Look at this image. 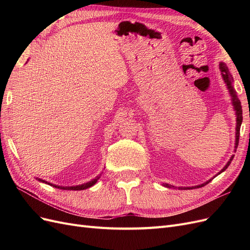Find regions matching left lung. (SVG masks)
Returning a JSON list of instances; mask_svg holds the SVG:
<instances>
[{"mask_svg": "<svg viewBox=\"0 0 250 250\" xmlns=\"http://www.w3.org/2000/svg\"><path fill=\"white\" fill-rule=\"evenodd\" d=\"M219 67H220V71H221V74H222L223 80H224V82L226 83V86H228L229 92V94H230V96H231V101H232L233 108H234V110H236L237 125H236V146H234V152H236L237 148H238V144H239L240 127H241V124H242V120H243V117H242V106H241V102H240V100H239V98L237 97L236 90H234V88H233V86H232L233 78H232V76H231V74L229 73V69H228V66H226V64H225L224 62H220V63H219ZM233 156H234V155H232V156L229 158V161L228 162V164H226V165L224 166V168H223L220 172H219V173L217 174V175H219V174L224 172L226 169H228V167L230 165V163H231V161H232ZM217 175H216V176H217ZM216 176H214V177H216ZM214 177H213V178H214ZM213 178H211V179H213ZM211 179L206 181V183L202 184V185H199V186L187 187V188H181V187H179V188H184V190H188V188H201V187H203V186L208 185V183H210ZM164 186L167 187V188H171V187L174 188V186H170V185H168V184H165Z\"/></svg>", "mask_w": 250, "mask_h": 250, "instance_id": "8db88e82", "label": "left lung"}]
</instances>
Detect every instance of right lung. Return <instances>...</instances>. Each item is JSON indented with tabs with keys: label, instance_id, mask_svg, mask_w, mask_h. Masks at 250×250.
Returning <instances> with one entry per match:
<instances>
[{
	"label": "right lung",
	"instance_id": "obj_1",
	"mask_svg": "<svg viewBox=\"0 0 250 250\" xmlns=\"http://www.w3.org/2000/svg\"><path fill=\"white\" fill-rule=\"evenodd\" d=\"M101 175V174H100ZM100 175L99 176H97L96 178H94L93 180H90V181H88V183H86V184H83V185H79V186H75V187H62V186H56V185H53V184H51V183H48V181H46V180H42V179H41V178H36L37 180H40L41 183H44V184H47V185H49V186H51V187H54V188H60V190H74V191H80V190H84V188H90L92 186H94L97 181H98V179L100 178Z\"/></svg>",
	"mask_w": 250,
	"mask_h": 250
}]
</instances>
